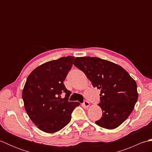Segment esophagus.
I'll use <instances>...</instances> for the list:
<instances>
[{"label":"esophagus","instance_id":"esophagus-1","mask_svg":"<svg viewBox=\"0 0 152 152\" xmlns=\"http://www.w3.org/2000/svg\"><path fill=\"white\" fill-rule=\"evenodd\" d=\"M89 105H90V104L88 101H84V102H83V107H85V108H88Z\"/></svg>","mask_w":152,"mask_h":152}]
</instances>
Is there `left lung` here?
I'll return each mask as SVG.
<instances>
[{"label":"left lung","instance_id":"1","mask_svg":"<svg viewBox=\"0 0 152 152\" xmlns=\"http://www.w3.org/2000/svg\"><path fill=\"white\" fill-rule=\"evenodd\" d=\"M76 66L88 77L94 88L101 89L102 115L95 124L113 129L124 123L133 110L138 100L137 83L117 64L98 57H76Z\"/></svg>","mask_w":152,"mask_h":152}]
</instances>
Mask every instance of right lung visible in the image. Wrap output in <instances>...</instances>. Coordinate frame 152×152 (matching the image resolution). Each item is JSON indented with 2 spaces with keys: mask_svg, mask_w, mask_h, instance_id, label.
I'll return each mask as SVG.
<instances>
[{
  "mask_svg": "<svg viewBox=\"0 0 152 152\" xmlns=\"http://www.w3.org/2000/svg\"><path fill=\"white\" fill-rule=\"evenodd\" d=\"M74 57L67 56L45 63L27 77L22 98L25 109L37 127L48 133L62 129L69 124L78 102L68 101L71 92L63 82L72 66ZM62 93L66 97L61 98Z\"/></svg>",
  "mask_w": 152,
  "mask_h": 152,
  "instance_id": "add662e5",
  "label": "right lung"
}]
</instances>
